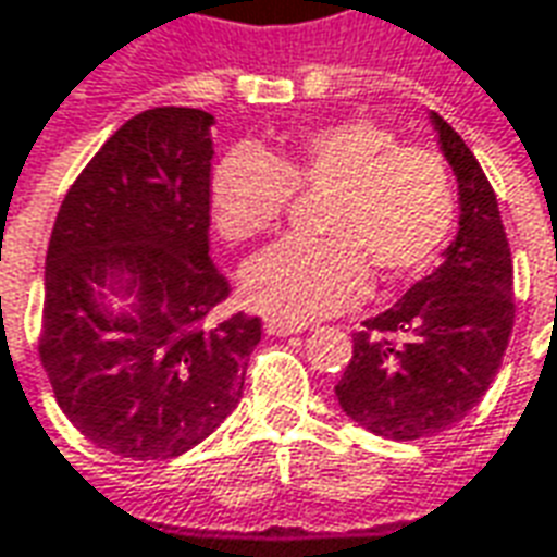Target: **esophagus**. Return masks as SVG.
Here are the masks:
<instances>
[{
    "label": "esophagus",
    "instance_id": "1",
    "mask_svg": "<svg viewBox=\"0 0 557 557\" xmlns=\"http://www.w3.org/2000/svg\"><path fill=\"white\" fill-rule=\"evenodd\" d=\"M302 330H306V323L278 321V318H267V321H263V333L267 335H294L302 333Z\"/></svg>",
    "mask_w": 557,
    "mask_h": 557
}]
</instances>
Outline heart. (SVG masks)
Returning a JSON list of instances; mask_svg holds the SVG:
<instances>
[{
    "label": "heart",
    "mask_w": 557,
    "mask_h": 557,
    "mask_svg": "<svg viewBox=\"0 0 557 557\" xmlns=\"http://www.w3.org/2000/svg\"><path fill=\"white\" fill-rule=\"evenodd\" d=\"M290 191H326L318 234L285 239L243 272V299L278 321L306 323L357 306L369 294V267L384 278L425 270L456 224V191L444 159L423 146H398L372 120H342L260 152L236 146L209 180L219 234L246 243L285 215Z\"/></svg>",
    "instance_id": "1"
}]
</instances>
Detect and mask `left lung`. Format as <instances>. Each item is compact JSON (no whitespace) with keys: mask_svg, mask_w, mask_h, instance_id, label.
Instances as JSON below:
<instances>
[{"mask_svg":"<svg viewBox=\"0 0 557 557\" xmlns=\"http://www.w3.org/2000/svg\"><path fill=\"white\" fill-rule=\"evenodd\" d=\"M459 185V231L432 275L354 333L335 398L354 423L389 441H417L476 408L510 342L512 258L498 197L453 125L429 113Z\"/></svg>","mask_w":557,"mask_h":557,"instance_id":"left-lung-1","label":"left lung"}]
</instances>
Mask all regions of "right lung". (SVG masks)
Instances as JSON below:
<instances>
[{"instance_id":"1","label":"right lung","mask_w":557,"mask_h":557,"mask_svg":"<svg viewBox=\"0 0 557 557\" xmlns=\"http://www.w3.org/2000/svg\"><path fill=\"white\" fill-rule=\"evenodd\" d=\"M212 125L197 108L132 116L74 180L47 246V377L74 429L125 459H173L212 435L260 342L258 318H215Z\"/></svg>"}]
</instances>
